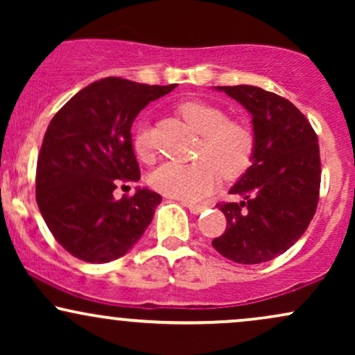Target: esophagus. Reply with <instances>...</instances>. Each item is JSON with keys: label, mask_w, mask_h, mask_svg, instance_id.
<instances>
[{"label": "esophagus", "mask_w": 355, "mask_h": 355, "mask_svg": "<svg viewBox=\"0 0 355 355\" xmlns=\"http://www.w3.org/2000/svg\"><path fill=\"white\" fill-rule=\"evenodd\" d=\"M183 205H185L187 209H189V210L191 211V214H195V215L202 214V211L207 209V203H191V202H183Z\"/></svg>", "instance_id": "1"}]
</instances>
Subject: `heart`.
I'll list each match as a JSON object with an SVG mask.
<instances>
[{"label": "heart", "mask_w": 355, "mask_h": 355, "mask_svg": "<svg viewBox=\"0 0 355 355\" xmlns=\"http://www.w3.org/2000/svg\"><path fill=\"white\" fill-rule=\"evenodd\" d=\"M183 120L202 135L197 162L180 164L165 162L150 177V183L166 197L183 202H197L210 193L223 177L229 180L242 177L252 165L255 140L250 128L229 120L220 107L207 101L191 100L178 107ZM133 150L144 162H152L155 145L146 125H140L133 135Z\"/></svg>", "instance_id": "obj_1"}]
</instances>
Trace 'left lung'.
Listing matches in <instances>:
<instances>
[{
	"label": "left lung",
	"mask_w": 355,
	"mask_h": 355,
	"mask_svg": "<svg viewBox=\"0 0 355 355\" xmlns=\"http://www.w3.org/2000/svg\"><path fill=\"white\" fill-rule=\"evenodd\" d=\"M252 115V165L230 193L242 200L217 203L227 229L211 245L237 263H262L288 250L315 214L320 189L317 135L300 110L282 96L250 85L215 87Z\"/></svg>",
	"instance_id": "8db88e82"
}]
</instances>
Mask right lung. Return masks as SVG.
<instances>
[{"mask_svg": "<svg viewBox=\"0 0 355 355\" xmlns=\"http://www.w3.org/2000/svg\"><path fill=\"white\" fill-rule=\"evenodd\" d=\"M175 88L115 78L80 89L53 116L36 165V202L56 242L76 259L105 263L140 240L162 202L137 189L116 200L120 182H138L133 121L150 101Z\"/></svg>", "mask_w": 355, "mask_h": 355, "instance_id": "add662e5", "label": "right lung"}]
</instances>
